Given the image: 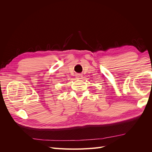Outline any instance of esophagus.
I'll return each mask as SVG.
<instances>
[{
	"label": "esophagus",
	"instance_id": "1",
	"mask_svg": "<svg viewBox=\"0 0 152 152\" xmlns=\"http://www.w3.org/2000/svg\"><path fill=\"white\" fill-rule=\"evenodd\" d=\"M82 77H83V76H82V74H78V75H77V79H82Z\"/></svg>",
	"mask_w": 152,
	"mask_h": 152
}]
</instances>
